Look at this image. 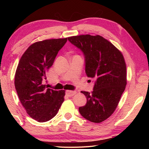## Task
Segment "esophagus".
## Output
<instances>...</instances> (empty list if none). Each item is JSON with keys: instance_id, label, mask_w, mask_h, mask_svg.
I'll return each instance as SVG.
<instances>
[{"instance_id": "obj_1", "label": "esophagus", "mask_w": 149, "mask_h": 149, "mask_svg": "<svg viewBox=\"0 0 149 149\" xmlns=\"http://www.w3.org/2000/svg\"><path fill=\"white\" fill-rule=\"evenodd\" d=\"M75 93H76V92L75 91H65V94H66L67 96H68V97H72Z\"/></svg>"}]
</instances>
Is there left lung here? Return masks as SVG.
Returning <instances> with one entry per match:
<instances>
[{"instance_id": "left-lung-1", "label": "left lung", "mask_w": 149, "mask_h": 149, "mask_svg": "<svg viewBox=\"0 0 149 149\" xmlns=\"http://www.w3.org/2000/svg\"><path fill=\"white\" fill-rule=\"evenodd\" d=\"M68 41L84 52L85 73L95 79L91 93L81 91L87 103L79 107L81 115L93 123L108 119L116 109L127 84L124 58L120 50L100 35H81Z\"/></svg>"}]
</instances>
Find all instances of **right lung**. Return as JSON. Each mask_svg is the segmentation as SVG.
Masks as SVG:
<instances>
[{
	"mask_svg": "<svg viewBox=\"0 0 149 149\" xmlns=\"http://www.w3.org/2000/svg\"><path fill=\"white\" fill-rule=\"evenodd\" d=\"M67 40L52 39L34 42L17 65L14 78L17 95L27 114L39 122L54 118L64 100V90L50 89L44 83L47 72Z\"/></svg>",
	"mask_w": 149,
	"mask_h": 149,
	"instance_id": "add662e5",
	"label": "right lung"
}]
</instances>
